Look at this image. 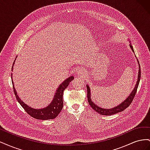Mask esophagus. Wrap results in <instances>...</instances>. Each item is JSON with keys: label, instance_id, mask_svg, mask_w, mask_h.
<instances>
[{"label": "esophagus", "instance_id": "34e87169", "mask_svg": "<svg viewBox=\"0 0 150 150\" xmlns=\"http://www.w3.org/2000/svg\"><path fill=\"white\" fill-rule=\"evenodd\" d=\"M77 72H78V74H83V70L81 69H79L78 71H77Z\"/></svg>", "mask_w": 150, "mask_h": 150}]
</instances>
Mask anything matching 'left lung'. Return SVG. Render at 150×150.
<instances>
[{
  "label": "left lung",
  "mask_w": 150,
  "mask_h": 150,
  "mask_svg": "<svg viewBox=\"0 0 150 150\" xmlns=\"http://www.w3.org/2000/svg\"><path fill=\"white\" fill-rule=\"evenodd\" d=\"M130 47H131V49H132V51L134 52L133 47L131 46V45H130ZM140 78H141V69L139 67L138 81H137V84H136L135 88H134L133 91L131 92V93L130 94L129 96L127 98V99H125V100L122 103H121L119 106H116L114 108H112V109H108H108H103V108L99 107L96 105V104H94L93 102H92L91 99L90 89L89 88V86L87 85L86 86V87H87V96H88V103L89 104V105L91 106V108L93 109V110H94V111H96L97 112L99 113V114H101L102 115H106V116L112 115L114 114H116V113L124 111L126 108H127L130 105L131 103H132V101L133 100L134 96L136 95V93H137V89H138L139 83L140 81Z\"/></svg>",
  "instance_id": "1"
}]
</instances>
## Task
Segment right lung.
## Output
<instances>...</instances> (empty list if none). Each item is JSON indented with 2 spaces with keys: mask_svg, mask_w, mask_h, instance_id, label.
Listing matches in <instances>:
<instances>
[{
  "mask_svg": "<svg viewBox=\"0 0 150 150\" xmlns=\"http://www.w3.org/2000/svg\"><path fill=\"white\" fill-rule=\"evenodd\" d=\"M14 62L15 61H13V64H14ZM12 75V74H11V78ZM73 79L74 76H71L69 78L66 79L61 84H60L59 87L58 88L57 90L56 91V93L55 95H54V99L51 103L49 104V106H47L46 108H44L43 109H34L28 106V105H26L24 102H22V101L21 100V99L19 98V96H17L16 91L13 86V89L17 101L20 103L21 106L24 109V110L28 112V114H29L30 116L33 117L37 120H51L56 117L61 111L63 108V93H64V91L67 87L68 85L69 84L71 81L73 80ZM12 83L13 84V81H12Z\"/></svg>",
  "mask_w": 150,
  "mask_h": 150,
  "instance_id": "obj_1",
  "label": "right lung"
}]
</instances>
